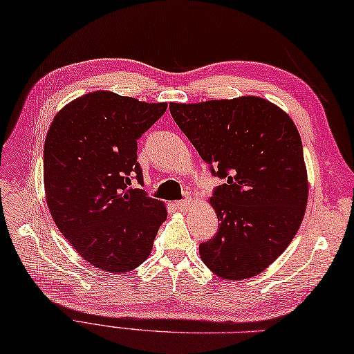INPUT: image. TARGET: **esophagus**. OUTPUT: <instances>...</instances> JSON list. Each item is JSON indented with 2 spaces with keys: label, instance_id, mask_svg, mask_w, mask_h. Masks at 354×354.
Masks as SVG:
<instances>
[{
  "label": "esophagus",
  "instance_id": "obj_1",
  "mask_svg": "<svg viewBox=\"0 0 354 354\" xmlns=\"http://www.w3.org/2000/svg\"><path fill=\"white\" fill-rule=\"evenodd\" d=\"M176 206L178 209H182V211H185V209H188V208H191L192 206V200L191 198H185V200H178V202H176Z\"/></svg>",
  "mask_w": 354,
  "mask_h": 354
}]
</instances>
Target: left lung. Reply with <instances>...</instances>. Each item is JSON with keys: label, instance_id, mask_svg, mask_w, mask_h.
Segmentation results:
<instances>
[{"label": "left lung", "instance_id": "left-lung-1", "mask_svg": "<svg viewBox=\"0 0 354 354\" xmlns=\"http://www.w3.org/2000/svg\"><path fill=\"white\" fill-rule=\"evenodd\" d=\"M171 115L211 174L218 230L200 257L218 277L268 268L296 236L308 200L302 140L288 114L260 97L171 103Z\"/></svg>", "mask_w": 354, "mask_h": 354}]
</instances>
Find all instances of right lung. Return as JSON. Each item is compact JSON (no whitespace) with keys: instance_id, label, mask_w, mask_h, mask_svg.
<instances>
[{"instance_id":"obj_1","label":"right lung","mask_w":354,"mask_h":354,"mask_svg":"<svg viewBox=\"0 0 354 354\" xmlns=\"http://www.w3.org/2000/svg\"><path fill=\"white\" fill-rule=\"evenodd\" d=\"M109 91L86 94L58 112L44 142V191L62 234L92 266L126 272L151 254L165 205L143 185L137 140L165 114Z\"/></svg>"}]
</instances>
